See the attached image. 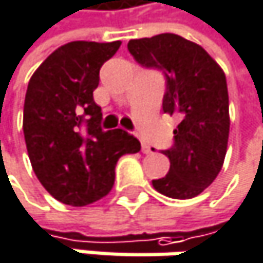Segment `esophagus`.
Masks as SVG:
<instances>
[{"instance_id":"34e87169","label":"esophagus","mask_w":263,"mask_h":263,"mask_svg":"<svg viewBox=\"0 0 263 263\" xmlns=\"http://www.w3.org/2000/svg\"><path fill=\"white\" fill-rule=\"evenodd\" d=\"M142 151L145 153V154H151L153 151H154V148H151L148 143H145V142H142Z\"/></svg>"}]
</instances>
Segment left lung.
I'll use <instances>...</instances> for the list:
<instances>
[{"label": "left lung", "mask_w": 263, "mask_h": 263, "mask_svg": "<svg viewBox=\"0 0 263 263\" xmlns=\"http://www.w3.org/2000/svg\"><path fill=\"white\" fill-rule=\"evenodd\" d=\"M127 49L142 66L163 70V112L180 117L174 145L163 151L170 171L153 186L171 199H193L223 166L230 136L225 72L202 46L176 33L130 40Z\"/></svg>", "instance_id": "8db88e82"}]
</instances>
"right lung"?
I'll use <instances>...</instances> for the list:
<instances>
[{
    "label": "right lung",
    "mask_w": 263,
    "mask_h": 263,
    "mask_svg": "<svg viewBox=\"0 0 263 263\" xmlns=\"http://www.w3.org/2000/svg\"><path fill=\"white\" fill-rule=\"evenodd\" d=\"M121 41H72L53 50L33 72L24 100L23 130L35 176L58 202L84 206L109 194L115 165L140 151L123 129L100 127L93 101L100 67Z\"/></svg>",
    "instance_id": "add662e5"
}]
</instances>
